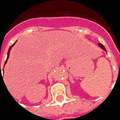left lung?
Here are the masks:
<instances>
[{"mask_svg":"<svg viewBox=\"0 0 120 120\" xmlns=\"http://www.w3.org/2000/svg\"><path fill=\"white\" fill-rule=\"evenodd\" d=\"M98 46H99L101 48V49H102V50H104V51H105V52H106V53H107V52H106V50H105V47H104V45H103L102 44L98 43Z\"/></svg>","mask_w":120,"mask_h":120,"instance_id":"obj_1","label":"left lung"}]
</instances>
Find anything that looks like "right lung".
Here are the masks:
<instances>
[{"instance_id":"add662e5","label":"right lung","mask_w":120,"mask_h":120,"mask_svg":"<svg viewBox=\"0 0 120 120\" xmlns=\"http://www.w3.org/2000/svg\"><path fill=\"white\" fill-rule=\"evenodd\" d=\"M16 42H17V40H16L15 43L13 44L12 46H10V48H9V49H8V53H7V58H6V60L5 61L4 66H5V64H6V62H7V61H8V58H9V55H10V52H11V49H12V48L14 46V45H15V44H16ZM3 72H4V69H3ZM0 77H2V73H1V70H0ZM2 79H3V78H2Z\"/></svg>"}]
</instances>
